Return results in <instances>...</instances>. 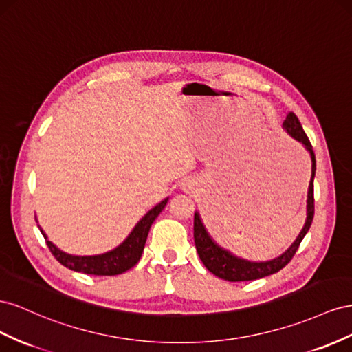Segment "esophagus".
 <instances>
[{"label":"esophagus","instance_id":"34e87169","mask_svg":"<svg viewBox=\"0 0 352 352\" xmlns=\"http://www.w3.org/2000/svg\"><path fill=\"white\" fill-rule=\"evenodd\" d=\"M196 184L195 182H190V179H187L186 183H183V190H186V192H192V190H195Z\"/></svg>","mask_w":352,"mask_h":352}]
</instances>
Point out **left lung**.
Listing matches in <instances>:
<instances>
[{"instance_id": "left-lung-1", "label": "left lung", "mask_w": 352, "mask_h": 352, "mask_svg": "<svg viewBox=\"0 0 352 352\" xmlns=\"http://www.w3.org/2000/svg\"><path fill=\"white\" fill-rule=\"evenodd\" d=\"M283 128L286 129V133L295 138L296 142L302 144L311 156V162H313V166H311V179H309V186H308V196H307V219L305 224L300 230L299 236L296 237L295 242L292 243L285 254L280 256L265 261V263H252V261H248L243 258H239L233 255L228 250L223 249L218 246L212 237H210L206 232V228L200 219L199 212H195V245L197 249L199 258L202 259L204 265L210 271V273L215 274L219 278L228 280V282H248V280H256V278H263L270 274H274L277 271L286 267L290 259L294 258L296 254V250L302 242V239L308 233V230L311 227V223H313L314 218V175H316V156L313 152V146H311L309 140L302 129V125H300L298 116L294 112H289L285 122Z\"/></svg>"}]
</instances>
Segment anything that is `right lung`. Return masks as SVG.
<instances>
[{
	"mask_svg": "<svg viewBox=\"0 0 352 352\" xmlns=\"http://www.w3.org/2000/svg\"><path fill=\"white\" fill-rule=\"evenodd\" d=\"M166 204H168V197L162 200L159 205H156L153 209H150L148 212L138 221L131 234L124 240V243H120L113 250H110V252H106L102 255H93V256L69 255L50 242L47 239V234L41 228L39 230H41V233L45 239L50 252H52L58 263L65 265L66 268L78 271V273L93 274V276H116V274L125 273V271H128L129 268H133L138 263L140 258H142L148 230L152 227L153 221L157 218V215L162 212Z\"/></svg>",
	"mask_w": 352,
	"mask_h": 352,
	"instance_id": "right-lung-1",
	"label": "right lung"
}]
</instances>
